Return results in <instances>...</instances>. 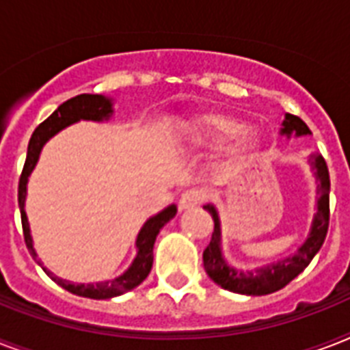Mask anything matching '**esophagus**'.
<instances>
[{
  "instance_id": "34e87169",
  "label": "esophagus",
  "mask_w": 350,
  "mask_h": 350,
  "mask_svg": "<svg viewBox=\"0 0 350 350\" xmlns=\"http://www.w3.org/2000/svg\"><path fill=\"white\" fill-rule=\"evenodd\" d=\"M203 200H205V194L200 189H187L180 196V208L198 207Z\"/></svg>"
}]
</instances>
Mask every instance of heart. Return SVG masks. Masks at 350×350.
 Returning <instances> with one entry per match:
<instances>
[{
  "instance_id": "obj_1",
  "label": "heart",
  "mask_w": 350,
  "mask_h": 350,
  "mask_svg": "<svg viewBox=\"0 0 350 350\" xmlns=\"http://www.w3.org/2000/svg\"><path fill=\"white\" fill-rule=\"evenodd\" d=\"M192 142L198 145H216L232 137L227 147L229 163H243L258 152L260 139L256 132L245 129V121L232 114L224 112H211L198 118L191 126Z\"/></svg>"
}]
</instances>
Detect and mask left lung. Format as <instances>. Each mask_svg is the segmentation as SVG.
<instances>
[{"label": "left lung", "mask_w": 350, "mask_h": 350, "mask_svg": "<svg viewBox=\"0 0 350 350\" xmlns=\"http://www.w3.org/2000/svg\"><path fill=\"white\" fill-rule=\"evenodd\" d=\"M293 132L301 136V134H310V129L298 116L287 114L285 121H283L282 134L291 136ZM310 163L316 169V176L320 180V185H318V192H320L318 213H316L314 221H312V230H310L309 238L299 247L298 252L293 258H285V260L272 263L269 267H263V269H258L254 272L234 271L221 258L218 214H216L213 205H205L203 207L214 219V232L211 236V243L207 245V249L203 250V267H205V271H207V274L214 283H218L219 287H224L225 291H230V293L247 294V296H263V294L276 293V291L283 288L285 285H288L312 261L316 252L321 249V245L325 241L327 230H329V218H331L329 191H331V180H329V169H327L325 159L321 158L320 154L312 156Z\"/></svg>", "instance_id": "obj_1"}]
</instances>
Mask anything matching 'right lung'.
Listing matches in <instances>:
<instances>
[{
    "label": "right lung",
    "instance_id": "add662e5",
    "mask_svg": "<svg viewBox=\"0 0 350 350\" xmlns=\"http://www.w3.org/2000/svg\"><path fill=\"white\" fill-rule=\"evenodd\" d=\"M112 114L111 101L103 98L100 94H79L74 96L70 100H67L65 103L57 107L56 111L52 112L51 116L46 118L43 123L36 126V131L32 132V137L29 142V148H27V159H25L23 170H21V176H19V185H18V203H19V213H21V227H23V238L27 249L32 254L34 260H38L36 256V250L32 247V238H30V229L29 221H27V214H25V194H27V180H29L30 172L36 167V161L40 158V152L43 145L46 143L49 137H52L56 132H59L63 126L70 125L74 121L78 120H94L101 121L107 120V118ZM176 216V205H170L165 211L154 216L143 225V229L137 234V256L134 263L129 267V271L125 274H121L120 278L112 280V282H100V283H70L67 280H62V278L52 276L51 271H46L43 267V271L49 274V276L54 280V282L63 287L68 293L76 294V296H83V298H92V299H109L114 298V296H120V294H125L129 291H132L134 287H137L139 283L148 276V272L152 269V249L154 241H156V236H158L159 229L163 227L167 221ZM38 263L41 265V261L38 260Z\"/></svg>",
    "mask_w": 350,
    "mask_h": 350
}]
</instances>
